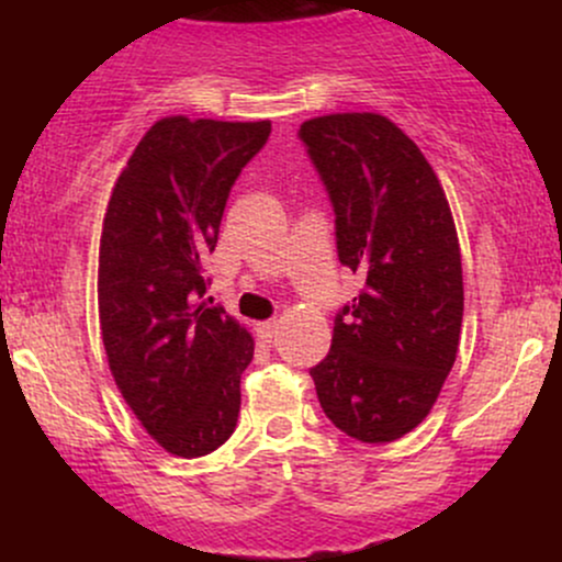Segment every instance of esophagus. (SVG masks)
Masks as SVG:
<instances>
[{
	"label": "esophagus",
	"mask_w": 562,
	"mask_h": 562,
	"mask_svg": "<svg viewBox=\"0 0 562 562\" xmlns=\"http://www.w3.org/2000/svg\"><path fill=\"white\" fill-rule=\"evenodd\" d=\"M256 333H259L261 340H272L274 333H277V322L274 319L259 322V325H256Z\"/></svg>",
	"instance_id": "obj_1"
}]
</instances>
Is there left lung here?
<instances>
[{
    "label": "left lung",
    "mask_w": 562,
    "mask_h": 562,
    "mask_svg": "<svg viewBox=\"0 0 562 562\" xmlns=\"http://www.w3.org/2000/svg\"><path fill=\"white\" fill-rule=\"evenodd\" d=\"M299 137L330 195L338 259L364 277L308 372L335 428L396 441L428 417L457 359L465 295L454 218L420 147L385 115H319Z\"/></svg>",
    "instance_id": "1"
}]
</instances>
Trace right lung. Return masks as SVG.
Wrapping results in <instances>:
<instances>
[{
    "instance_id": "obj_1",
    "label": "right lung",
    "mask_w": 562,
    "mask_h": 562,
    "mask_svg": "<svg viewBox=\"0 0 562 562\" xmlns=\"http://www.w3.org/2000/svg\"><path fill=\"white\" fill-rule=\"evenodd\" d=\"M269 134V121H156L102 222L97 301L108 364L142 428L187 460L222 447L240 415L254 338L209 306L203 261L232 184Z\"/></svg>"
}]
</instances>
